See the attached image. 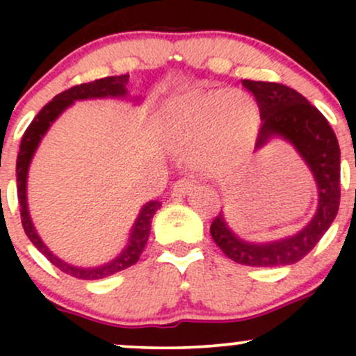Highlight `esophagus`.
Segmentation results:
<instances>
[{
  "label": "esophagus",
  "mask_w": 356,
  "mask_h": 356,
  "mask_svg": "<svg viewBox=\"0 0 356 356\" xmlns=\"http://www.w3.org/2000/svg\"><path fill=\"white\" fill-rule=\"evenodd\" d=\"M194 187H195V184H194V181H192V179L182 177V179H179V181L174 184L172 195H175V197H182V195L191 194Z\"/></svg>",
  "instance_id": "1"
}]
</instances>
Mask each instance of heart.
Listing matches in <instances>:
<instances>
[{
  "label": "heart",
  "instance_id": "heart-1",
  "mask_svg": "<svg viewBox=\"0 0 356 356\" xmlns=\"http://www.w3.org/2000/svg\"><path fill=\"white\" fill-rule=\"evenodd\" d=\"M155 130L167 149L187 154L195 170L206 175H227L251 152L257 110L243 90L191 92L159 108Z\"/></svg>",
  "mask_w": 356,
  "mask_h": 356
}]
</instances>
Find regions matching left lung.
Listing matches in <instances>:
<instances>
[{"label": "left lung", "mask_w": 356, "mask_h": 356, "mask_svg": "<svg viewBox=\"0 0 356 356\" xmlns=\"http://www.w3.org/2000/svg\"><path fill=\"white\" fill-rule=\"evenodd\" d=\"M243 87L254 95L261 113L256 150L273 138L289 142L308 169L318 189V207L308 224L288 238L252 243L236 234L224 212L212 220L211 236L234 263L244 266H289L308 254L337 218L340 207V145L328 120L296 90L273 81L243 80Z\"/></svg>", "instance_id": "obj_1"}]
</instances>
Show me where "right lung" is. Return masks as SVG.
<instances>
[{
  "mask_svg": "<svg viewBox=\"0 0 356 356\" xmlns=\"http://www.w3.org/2000/svg\"><path fill=\"white\" fill-rule=\"evenodd\" d=\"M127 83H129V75L105 76V79L90 81V83L76 85V87H72L65 90V92L58 93L50 104H47L42 110H40L38 115L33 118V122L28 127L26 132L23 134L22 144H19L18 159H16V189H18V201L19 212H22L23 229L26 232L28 239L33 243V246L50 261L53 266L58 268L60 271L65 273V275L79 277V280H102V277L112 276L115 275V273L122 271V269H127L132 266V264H136L138 257L142 254V251H144L147 239H149L150 224H152L154 214L161 209L162 204L159 201H149L142 206L136 222H134L132 229H130L125 248L122 249L120 254L113 257L112 261L93 268L75 266V264L67 263V261L60 259L58 256L53 254V251H50V248L43 243L40 234L36 232V227L30 216V209H28V170H30L33 155L36 152V149H38L42 138L44 137V134L50 130L53 122H55L68 107H72L75 102L93 99H124L134 102V104H140L142 97H129Z\"/></svg>",
  "mask_w": 356,
  "mask_h": 356,
  "instance_id": "1",
  "label": "right lung"
}]
</instances>
